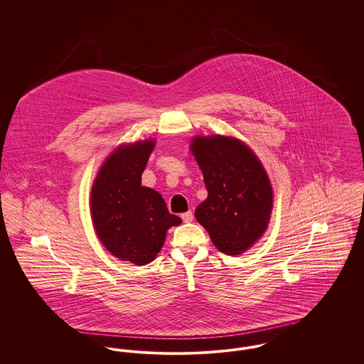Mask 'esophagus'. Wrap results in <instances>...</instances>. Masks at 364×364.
Masks as SVG:
<instances>
[{
  "label": "esophagus",
  "mask_w": 364,
  "mask_h": 364,
  "mask_svg": "<svg viewBox=\"0 0 364 364\" xmlns=\"http://www.w3.org/2000/svg\"><path fill=\"white\" fill-rule=\"evenodd\" d=\"M181 218H183V221H184V223H187V224H190V223H192V220H193V215H192V211H187V213H184V214H181Z\"/></svg>",
  "instance_id": "esophagus-1"
}]
</instances>
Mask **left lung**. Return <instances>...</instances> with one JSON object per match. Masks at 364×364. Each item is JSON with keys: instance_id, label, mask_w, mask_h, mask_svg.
Returning a JSON list of instances; mask_svg holds the SVG:
<instances>
[{"instance_id": "8db88e82", "label": "left lung", "mask_w": 364, "mask_h": 364, "mask_svg": "<svg viewBox=\"0 0 364 364\" xmlns=\"http://www.w3.org/2000/svg\"><path fill=\"white\" fill-rule=\"evenodd\" d=\"M190 150L208 190L195 218L221 252L242 255L259 242L270 224L274 192L269 174L240 139L195 135Z\"/></svg>"}]
</instances>
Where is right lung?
Listing matches in <instances>:
<instances>
[{"label":"right lung","instance_id":"1","mask_svg":"<svg viewBox=\"0 0 364 364\" xmlns=\"http://www.w3.org/2000/svg\"><path fill=\"white\" fill-rule=\"evenodd\" d=\"M156 139L122 143L101 165L90 192L92 225L116 258L143 266L156 259L166 232L181 224L159 192L141 186Z\"/></svg>","mask_w":364,"mask_h":364}]
</instances>
